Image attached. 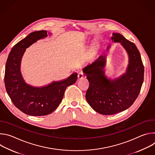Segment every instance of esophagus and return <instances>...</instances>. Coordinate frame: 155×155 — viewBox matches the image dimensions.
I'll return each mask as SVG.
<instances>
[{
    "label": "esophagus",
    "mask_w": 155,
    "mask_h": 155,
    "mask_svg": "<svg viewBox=\"0 0 155 155\" xmlns=\"http://www.w3.org/2000/svg\"><path fill=\"white\" fill-rule=\"evenodd\" d=\"M84 77H85V75H84V74L83 72H80L78 74V80H81V79L84 78Z\"/></svg>",
    "instance_id": "1"
}]
</instances>
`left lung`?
I'll list each match as a JSON object with an SVG mask.
<instances>
[{
	"label": "left lung",
	"mask_w": 155,
	"mask_h": 155,
	"mask_svg": "<svg viewBox=\"0 0 155 155\" xmlns=\"http://www.w3.org/2000/svg\"><path fill=\"white\" fill-rule=\"evenodd\" d=\"M112 40L121 43L129 55L126 73L117 78L108 79L103 69L106 62L103 55L83 69L90 83L86 101L96 112L105 115L122 112L133 104L140 93L144 76L140 54L135 44L119 33H113Z\"/></svg>",
	"instance_id": "8db88e82"
}]
</instances>
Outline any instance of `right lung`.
Segmentation results:
<instances>
[{
    "label": "right lung",
    "instance_id": "right-lung-1",
    "mask_svg": "<svg viewBox=\"0 0 155 155\" xmlns=\"http://www.w3.org/2000/svg\"><path fill=\"white\" fill-rule=\"evenodd\" d=\"M48 34L47 31L29 34L12 48L6 62V91L16 107L31 116H44L54 112L61 102L66 88L77 80V74L74 73L64 80L42 87L32 86L25 81L20 71L22 57L27 48L47 37Z\"/></svg>",
    "mask_w": 155,
    "mask_h": 155
}]
</instances>
